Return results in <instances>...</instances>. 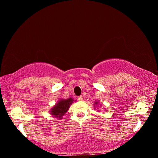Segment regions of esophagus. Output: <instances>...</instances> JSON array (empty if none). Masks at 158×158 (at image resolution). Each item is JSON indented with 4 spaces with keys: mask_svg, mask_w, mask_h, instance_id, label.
I'll use <instances>...</instances> for the list:
<instances>
[{
    "mask_svg": "<svg viewBox=\"0 0 158 158\" xmlns=\"http://www.w3.org/2000/svg\"><path fill=\"white\" fill-rule=\"evenodd\" d=\"M78 100L79 101H82L83 100V97L81 95V96H79L78 97Z\"/></svg>",
    "mask_w": 158,
    "mask_h": 158,
    "instance_id": "34e87169",
    "label": "esophagus"
}]
</instances>
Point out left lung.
I'll return each instance as SVG.
<instances>
[{
  "mask_svg": "<svg viewBox=\"0 0 158 158\" xmlns=\"http://www.w3.org/2000/svg\"><path fill=\"white\" fill-rule=\"evenodd\" d=\"M98 104V102H95V104H94V105H97Z\"/></svg>",
  "mask_w": 158,
  "mask_h": 158,
  "instance_id": "8db88e82",
  "label": "left lung"
}]
</instances>
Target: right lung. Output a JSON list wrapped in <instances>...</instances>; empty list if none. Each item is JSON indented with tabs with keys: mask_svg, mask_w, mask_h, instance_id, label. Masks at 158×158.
<instances>
[{
	"mask_svg": "<svg viewBox=\"0 0 158 158\" xmlns=\"http://www.w3.org/2000/svg\"><path fill=\"white\" fill-rule=\"evenodd\" d=\"M74 102L73 98L68 99H60L59 101L51 109V114L53 116L57 118L58 119H61L64 114H65L69 108V106Z\"/></svg>",
	"mask_w": 158,
	"mask_h": 158,
	"instance_id": "right-lung-1",
	"label": "right lung"
}]
</instances>
